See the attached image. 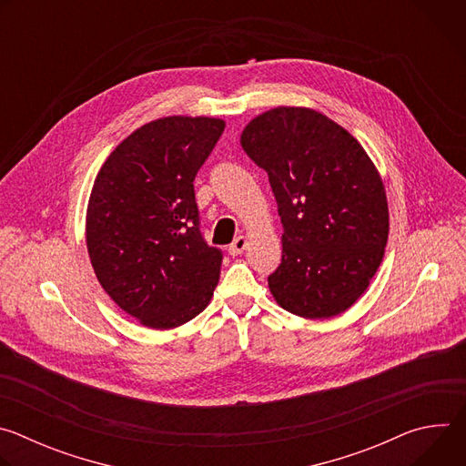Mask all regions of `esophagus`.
I'll use <instances>...</instances> for the list:
<instances>
[{
	"label": "esophagus",
	"instance_id": "esophagus-1",
	"mask_svg": "<svg viewBox=\"0 0 466 466\" xmlns=\"http://www.w3.org/2000/svg\"><path fill=\"white\" fill-rule=\"evenodd\" d=\"M247 245H248V241H247V238L245 236H238L234 241H232V245L228 247V250H230V254H241L245 248H247Z\"/></svg>",
	"mask_w": 466,
	"mask_h": 466
}]
</instances>
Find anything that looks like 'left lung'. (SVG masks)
I'll list each match as a JSON object with an SVG mask.
<instances>
[{"mask_svg":"<svg viewBox=\"0 0 466 466\" xmlns=\"http://www.w3.org/2000/svg\"><path fill=\"white\" fill-rule=\"evenodd\" d=\"M243 151L268 171L284 227L275 300L306 319L349 309L380 268L389 234L383 182L360 142L320 112L279 106L254 117Z\"/></svg>","mask_w":466,"mask_h":466,"instance_id":"1","label":"left lung"}]
</instances>
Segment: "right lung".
<instances>
[{"label": "right lung", "instance_id": "right-lung-1", "mask_svg": "<svg viewBox=\"0 0 466 466\" xmlns=\"http://www.w3.org/2000/svg\"><path fill=\"white\" fill-rule=\"evenodd\" d=\"M223 119L171 116L127 137L96 177L86 245L103 289L157 329L201 313L219 282L223 250L201 234L193 180Z\"/></svg>", "mask_w": 466, "mask_h": 466}]
</instances>
